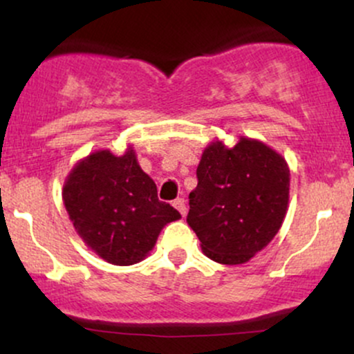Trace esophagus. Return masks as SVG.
Returning a JSON list of instances; mask_svg holds the SVG:
<instances>
[{"label":"esophagus","instance_id":"1","mask_svg":"<svg viewBox=\"0 0 354 354\" xmlns=\"http://www.w3.org/2000/svg\"><path fill=\"white\" fill-rule=\"evenodd\" d=\"M173 206H174V208H176L178 211H180L181 216H186V211H188V209H186V201L183 200V198H178V200H174V201H173Z\"/></svg>","mask_w":354,"mask_h":354}]
</instances>
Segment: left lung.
<instances>
[{
    "label": "left lung",
    "mask_w": 354,
    "mask_h": 354,
    "mask_svg": "<svg viewBox=\"0 0 354 354\" xmlns=\"http://www.w3.org/2000/svg\"><path fill=\"white\" fill-rule=\"evenodd\" d=\"M186 221L203 253L221 265H243L265 250L286 216L290 168L273 148L239 136L228 148L213 141L196 169Z\"/></svg>",
    "instance_id": "obj_1"
}]
</instances>
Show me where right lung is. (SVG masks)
<instances>
[{"label":"right lung","mask_w":354,"mask_h":354,"mask_svg":"<svg viewBox=\"0 0 354 354\" xmlns=\"http://www.w3.org/2000/svg\"><path fill=\"white\" fill-rule=\"evenodd\" d=\"M63 203L84 245L116 266L143 261L161 230L181 218L158 200L133 146L121 156L98 149L80 160L64 180Z\"/></svg>","instance_id":"1"}]
</instances>
